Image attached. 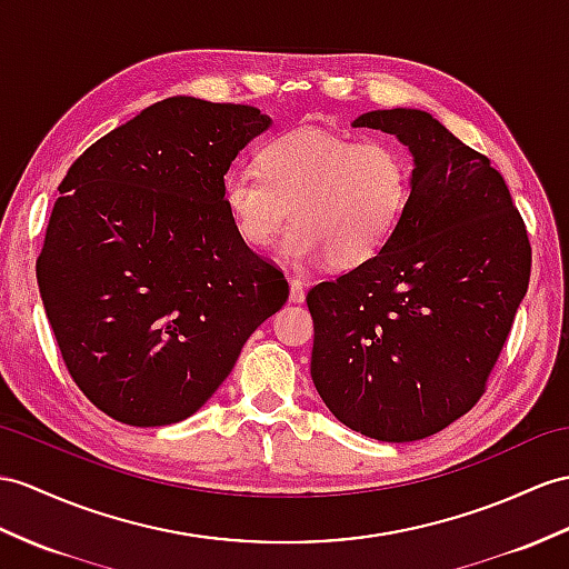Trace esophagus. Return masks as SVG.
<instances>
[{
  "label": "esophagus",
  "instance_id": "34e87169",
  "mask_svg": "<svg viewBox=\"0 0 569 569\" xmlns=\"http://www.w3.org/2000/svg\"><path fill=\"white\" fill-rule=\"evenodd\" d=\"M287 280H289V301L301 303L303 297H307V292H303V289H307V284H303L299 277H292V274H289Z\"/></svg>",
  "mask_w": 569,
  "mask_h": 569
}]
</instances>
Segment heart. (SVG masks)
<instances>
[{"mask_svg": "<svg viewBox=\"0 0 569 569\" xmlns=\"http://www.w3.org/2000/svg\"><path fill=\"white\" fill-rule=\"evenodd\" d=\"M412 166L389 140L299 128L258 151V171L231 169L221 183L246 246L266 248L292 217L284 256L350 270L377 258L406 214Z\"/></svg>", "mask_w": 569, "mask_h": 569, "instance_id": "heart-1", "label": "heart"}]
</instances>
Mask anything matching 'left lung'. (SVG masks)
I'll return each mask as SVG.
<instances>
[{
  "label": "left lung",
  "mask_w": 569,
  "mask_h": 569,
  "mask_svg": "<svg viewBox=\"0 0 569 569\" xmlns=\"http://www.w3.org/2000/svg\"><path fill=\"white\" fill-rule=\"evenodd\" d=\"M352 124L410 149L412 188L383 251L307 295L311 379L355 432L415 441L485 393L529 289L531 243L500 171L425 110Z\"/></svg>",
  "instance_id": "obj_1"
}]
</instances>
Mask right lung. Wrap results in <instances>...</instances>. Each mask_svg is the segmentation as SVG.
<instances>
[{
  "label": "right lung",
  "mask_w": 569,
  "mask_h": 569,
  "mask_svg": "<svg viewBox=\"0 0 569 569\" xmlns=\"http://www.w3.org/2000/svg\"><path fill=\"white\" fill-rule=\"evenodd\" d=\"M270 118L173 96L103 134L60 183L36 262L69 377L108 418L159 427L200 410L289 284L221 198Z\"/></svg>",
  "instance_id": "right-lung-1"
}]
</instances>
